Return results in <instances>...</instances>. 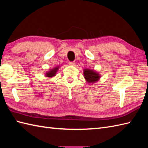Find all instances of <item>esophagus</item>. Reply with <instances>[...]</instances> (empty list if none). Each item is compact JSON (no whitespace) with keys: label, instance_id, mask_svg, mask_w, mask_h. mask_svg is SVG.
<instances>
[{"label":"esophagus","instance_id":"obj_1","mask_svg":"<svg viewBox=\"0 0 148 148\" xmlns=\"http://www.w3.org/2000/svg\"><path fill=\"white\" fill-rule=\"evenodd\" d=\"M76 64V62H69V65H74Z\"/></svg>","mask_w":148,"mask_h":148}]
</instances>
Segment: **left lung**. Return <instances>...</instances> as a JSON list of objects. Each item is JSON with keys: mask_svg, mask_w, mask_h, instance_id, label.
I'll return each mask as SVG.
<instances>
[{"mask_svg": "<svg viewBox=\"0 0 148 148\" xmlns=\"http://www.w3.org/2000/svg\"><path fill=\"white\" fill-rule=\"evenodd\" d=\"M84 77L88 83H95L100 79V75L94 70L86 69L84 70Z\"/></svg>", "mask_w": 148, "mask_h": 148, "instance_id": "left-lung-1", "label": "left lung"}]
</instances>
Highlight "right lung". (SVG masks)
<instances>
[{"mask_svg": "<svg viewBox=\"0 0 148 148\" xmlns=\"http://www.w3.org/2000/svg\"><path fill=\"white\" fill-rule=\"evenodd\" d=\"M58 68H59V67H55L54 69H52L49 72H46V77H51L55 76V74H56V72H57V71H58Z\"/></svg>", "mask_w": 148, "mask_h": 148, "instance_id": "right-lung-1", "label": "right lung"}]
</instances>
